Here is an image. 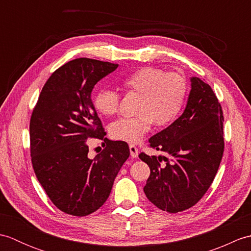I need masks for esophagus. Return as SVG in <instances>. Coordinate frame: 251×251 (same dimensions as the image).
I'll return each instance as SVG.
<instances>
[{
    "label": "esophagus",
    "mask_w": 251,
    "mask_h": 251,
    "mask_svg": "<svg viewBox=\"0 0 251 251\" xmlns=\"http://www.w3.org/2000/svg\"><path fill=\"white\" fill-rule=\"evenodd\" d=\"M129 151H130V155H131V157H134V158H136V157H138V149H137V147H135V146H129Z\"/></svg>",
    "instance_id": "obj_1"
}]
</instances>
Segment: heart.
I'll return each mask as SVG.
<instances>
[{
  "mask_svg": "<svg viewBox=\"0 0 251 251\" xmlns=\"http://www.w3.org/2000/svg\"><path fill=\"white\" fill-rule=\"evenodd\" d=\"M123 84L127 90L141 95L137 105L138 115L122 117L109 127L115 140L138 143L151 129L153 122L164 126L177 119L182 110L188 86L178 73L163 69L145 67L129 74ZM95 109L102 115H113L119 111L120 95L114 89L101 88L93 98Z\"/></svg>",
  "mask_w": 251,
  "mask_h": 251,
  "instance_id": "1",
  "label": "heart"
}]
</instances>
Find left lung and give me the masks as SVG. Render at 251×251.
I'll return each instance as SVG.
<instances>
[{"label": "left lung", "instance_id": "1", "mask_svg": "<svg viewBox=\"0 0 251 251\" xmlns=\"http://www.w3.org/2000/svg\"><path fill=\"white\" fill-rule=\"evenodd\" d=\"M190 81L182 115L149 139L150 147L168 157L139 154L151 170L143 188L146 196L170 214L189 209L204 196L216 177L225 150L219 101L201 78L193 76Z\"/></svg>", "mask_w": 251, "mask_h": 251}]
</instances>
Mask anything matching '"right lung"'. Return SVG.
<instances>
[{"instance_id":"right-lung-1","label":"right lung","mask_w":251,"mask_h":251,"mask_svg":"<svg viewBox=\"0 0 251 251\" xmlns=\"http://www.w3.org/2000/svg\"><path fill=\"white\" fill-rule=\"evenodd\" d=\"M119 65L89 58L67 62L51 74L30 121V151L34 173L54 205L68 215L93 214L108 200L114 179L129 157L128 145L111 141L92 100L100 79ZM106 149L88 156V139Z\"/></svg>"}]
</instances>
